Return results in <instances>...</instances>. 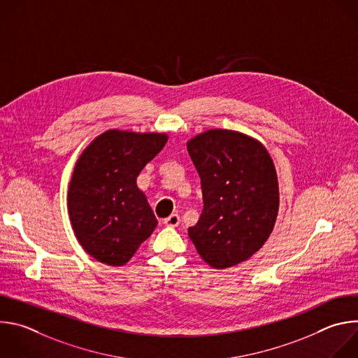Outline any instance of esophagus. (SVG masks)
<instances>
[{"label":"esophagus","instance_id":"esophagus-1","mask_svg":"<svg viewBox=\"0 0 358 358\" xmlns=\"http://www.w3.org/2000/svg\"><path fill=\"white\" fill-rule=\"evenodd\" d=\"M180 222H181V220H180V215L178 214H171L169 218H166L164 220V224L167 225V227H178L180 225Z\"/></svg>","mask_w":358,"mask_h":358}]
</instances>
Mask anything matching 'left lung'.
I'll return each mask as SVG.
<instances>
[{
  "label": "left lung",
  "instance_id": "1",
  "mask_svg": "<svg viewBox=\"0 0 358 358\" xmlns=\"http://www.w3.org/2000/svg\"><path fill=\"white\" fill-rule=\"evenodd\" d=\"M187 150L203 199L188 236L214 269L235 266L257 253L273 231L279 211L275 164L262 143L234 130L203 131Z\"/></svg>",
  "mask_w": 358,
  "mask_h": 358
}]
</instances>
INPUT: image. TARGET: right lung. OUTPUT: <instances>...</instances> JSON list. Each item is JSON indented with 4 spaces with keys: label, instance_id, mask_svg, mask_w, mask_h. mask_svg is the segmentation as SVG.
Returning <instances> with one entry per match:
<instances>
[{
    "label": "right lung",
    "instance_id": "right-lung-1",
    "mask_svg": "<svg viewBox=\"0 0 358 358\" xmlns=\"http://www.w3.org/2000/svg\"><path fill=\"white\" fill-rule=\"evenodd\" d=\"M167 140L164 133L108 130L78 159L68 189V213L75 236L96 261L126 265L157 227L136 180Z\"/></svg>",
    "mask_w": 358,
    "mask_h": 358
}]
</instances>
